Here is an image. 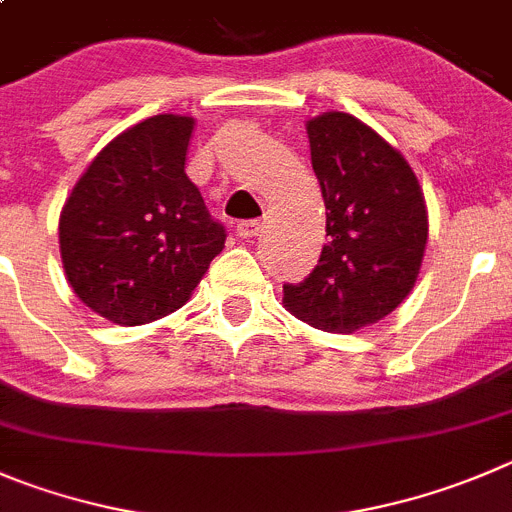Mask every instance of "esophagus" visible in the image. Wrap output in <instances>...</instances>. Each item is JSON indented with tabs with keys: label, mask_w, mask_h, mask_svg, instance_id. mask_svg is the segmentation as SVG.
<instances>
[{
	"label": "esophagus",
	"mask_w": 512,
	"mask_h": 512,
	"mask_svg": "<svg viewBox=\"0 0 512 512\" xmlns=\"http://www.w3.org/2000/svg\"><path fill=\"white\" fill-rule=\"evenodd\" d=\"M260 229H262V224L257 222V219H250V222H240V224H237V237H240V240H245V242H250V240H255L257 234H260Z\"/></svg>",
	"instance_id": "obj_1"
}]
</instances>
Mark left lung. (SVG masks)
Listing matches in <instances>:
<instances>
[{
  "label": "left lung",
  "instance_id": "8db88e82",
  "mask_svg": "<svg viewBox=\"0 0 512 512\" xmlns=\"http://www.w3.org/2000/svg\"><path fill=\"white\" fill-rule=\"evenodd\" d=\"M323 202L321 260L283 305L328 333H356L399 308L422 270L429 214L422 186L399 148L351 113L305 123Z\"/></svg>",
  "mask_w": 512,
  "mask_h": 512
}]
</instances>
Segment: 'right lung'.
<instances>
[{"label": "right lung", "mask_w": 512, "mask_h": 512, "mask_svg": "<svg viewBox=\"0 0 512 512\" xmlns=\"http://www.w3.org/2000/svg\"><path fill=\"white\" fill-rule=\"evenodd\" d=\"M197 121L161 113L100 148L60 212L73 293L116 326L179 310L222 252L224 229L186 176Z\"/></svg>", "instance_id": "add662e5"}]
</instances>
